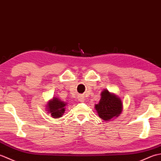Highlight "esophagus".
<instances>
[{
    "instance_id": "esophagus-1",
    "label": "esophagus",
    "mask_w": 161,
    "mask_h": 161,
    "mask_svg": "<svg viewBox=\"0 0 161 161\" xmlns=\"http://www.w3.org/2000/svg\"><path fill=\"white\" fill-rule=\"evenodd\" d=\"M79 101L80 102H84V97L83 96H80L79 97Z\"/></svg>"
}]
</instances>
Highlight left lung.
Returning a JSON list of instances; mask_svg holds the SVG:
<instances>
[{
	"instance_id": "obj_1",
	"label": "left lung",
	"mask_w": 161,
	"mask_h": 161,
	"mask_svg": "<svg viewBox=\"0 0 161 161\" xmlns=\"http://www.w3.org/2000/svg\"><path fill=\"white\" fill-rule=\"evenodd\" d=\"M95 108L99 117L105 121H108L121 114L122 102L117 95L105 89L101 93L100 100L95 104Z\"/></svg>"
}]
</instances>
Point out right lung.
Masks as SVG:
<instances>
[{"instance_id":"right-lung-1","label":"right lung","mask_w":161,"mask_h":161,"mask_svg":"<svg viewBox=\"0 0 161 161\" xmlns=\"http://www.w3.org/2000/svg\"><path fill=\"white\" fill-rule=\"evenodd\" d=\"M67 103L61 101L58 97H54L52 100L47 102V109L50 115L53 118H58L62 117L65 111V107Z\"/></svg>"}]
</instances>
